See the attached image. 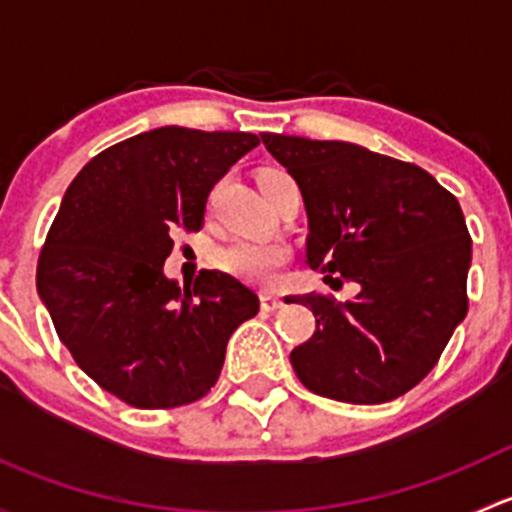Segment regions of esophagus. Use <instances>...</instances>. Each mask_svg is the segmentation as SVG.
Returning <instances> with one entry per match:
<instances>
[{"mask_svg": "<svg viewBox=\"0 0 512 512\" xmlns=\"http://www.w3.org/2000/svg\"><path fill=\"white\" fill-rule=\"evenodd\" d=\"M260 304H262V309H265V312H277V309L282 307V299L272 297V294H262Z\"/></svg>", "mask_w": 512, "mask_h": 512, "instance_id": "esophagus-1", "label": "esophagus"}]
</instances>
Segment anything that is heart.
<instances>
[{
  "label": "heart",
  "mask_w": 512,
  "mask_h": 512,
  "mask_svg": "<svg viewBox=\"0 0 512 512\" xmlns=\"http://www.w3.org/2000/svg\"><path fill=\"white\" fill-rule=\"evenodd\" d=\"M277 175H282L280 170H265L260 175V185L277 178ZM289 257H292V252L285 242L235 240L215 252V265L235 280L247 282L252 287L272 289L282 280V270H285Z\"/></svg>",
  "instance_id": "1"
}]
</instances>
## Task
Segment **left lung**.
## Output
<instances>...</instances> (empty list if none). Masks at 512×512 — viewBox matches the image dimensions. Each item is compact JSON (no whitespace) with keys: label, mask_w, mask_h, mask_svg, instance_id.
Returning a JSON list of instances; mask_svg holds the SVG:
<instances>
[{"label":"left lung","mask_w":512,"mask_h":512,"mask_svg":"<svg viewBox=\"0 0 512 512\" xmlns=\"http://www.w3.org/2000/svg\"><path fill=\"white\" fill-rule=\"evenodd\" d=\"M297 180L307 210V265L359 294H304L317 319L289 361L309 391L344 404H386L438 364L468 312L471 235L431 173L344 141L260 133ZM289 299V302H294Z\"/></svg>","instance_id":"1"}]
</instances>
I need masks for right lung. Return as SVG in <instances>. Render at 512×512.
Listing matches in <instances>:
<instances>
[{
    "mask_svg": "<svg viewBox=\"0 0 512 512\" xmlns=\"http://www.w3.org/2000/svg\"><path fill=\"white\" fill-rule=\"evenodd\" d=\"M252 133L165 126L106 148L71 180L36 265L56 334L101 389L136 409H175L218 381L230 334L260 312L250 287L200 270L163 275L175 230L198 232L210 190Z\"/></svg>",
    "mask_w": 512,
    "mask_h": 512,
    "instance_id": "right-lung-1",
    "label": "right lung"
}]
</instances>
